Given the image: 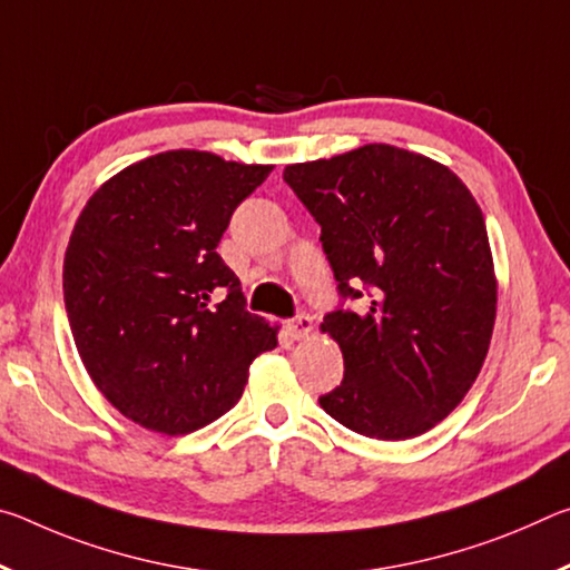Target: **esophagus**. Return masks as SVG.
Here are the masks:
<instances>
[{
    "instance_id": "esophagus-1",
    "label": "esophagus",
    "mask_w": 570,
    "mask_h": 570,
    "mask_svg": "<svg viewBox=\"0 0 570 570\" xmlns=\"http://www.w3.org/2000/svg\"><path fill=\"white\" fill-rule=\"evenodd\" d=\"M286 332H288V336H292V340H304V336H308V334L314 332L312 316H308V314H296L294 320L286 322Z\"/></svg>"
}]
</instances>
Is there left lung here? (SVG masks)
I'll return each mask as SVG.
<instances>
[{
	"instance_id": "8db88e82",
	"label": "left lung",
	"mask_w": 570,
	"mask_h": 570,
	"mask_svg": "<svg viewBox=\"0 0 570 570\" xmlns=\"http://www.w3.org/2000/svg\"><path fill=\"white\" fill-rule=\"evenodd\" d=\"M284 180L322 226L340 292L322 330L344 380L320 404L364 438L422 435L465 397L493 336L480 206L450 168L382 142L286 166Z\"/></svg>"
}]
</instances>
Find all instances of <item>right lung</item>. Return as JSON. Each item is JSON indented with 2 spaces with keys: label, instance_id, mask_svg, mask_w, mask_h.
Masks as SVG:
<instances>
[{
  "label": "right lung",
  "instance_id": "add662e5",
  "mask_svg": "<svg viewBox=\"0 0 570 570\" xmlns=\"http://www.w3.org/2000/svg\"><path fill=\"white\" fill-rule=\"evenodd\" d=\"M272 166L168 150L120 170L77 218L62 288L72 340L125 417L186 435L238 402L276 330L246 312L218 240Z\"/></svg>",
  "mask_w": 570,
  "mask_h": 570
}]
</instances>
